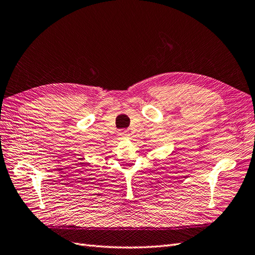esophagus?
Here are the masks:
<instances>
[{
  "instance_id": "1",
  "label": "esophagus",
  "mask_w": 255,
  "mask_h": 255,
  "mask_svg": "<svg viewBox=\"0 0 255 255\" xmlns=\"http://www.w3.org/2000/svg\"><path fill=\"white\" fill-rule=\"evenodd\" d=\"M119 135L121 137H127L129 135V132L127 131V130H121V131L119 132Z\"/></svg>"
}]
</instances>
